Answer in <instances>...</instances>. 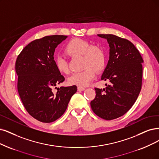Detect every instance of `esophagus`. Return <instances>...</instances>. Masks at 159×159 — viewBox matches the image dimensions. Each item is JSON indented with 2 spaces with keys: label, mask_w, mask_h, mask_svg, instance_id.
Listing matches in <instances>:
<instances>
[{
  "label": "esophagus",
  "mask_w": 159,
  "mask_h": 159,
  "mask_svg": "<svg viewBox=\"0 0 159 159\" xmlns=\"http://www.w3.org/2000/svg\"><path fill=\"white\" fill-rule=\"evenodd\" d=\"M77 90H78L79 91H83V90H85V88H84V87L80 86H77Z\"/></svg>",
  "instance_id": "obj_1"
}]
</instances>
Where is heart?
<instances>
[{
  "mask_svg": "<svg viewBox=\"0 0 159 159\" xmlns=\"http://www.w3.org/2000/svg\"><path fill=\"white\" fill-rule=\"evenodd\" d=\"M66 51L70 56H83V71L75 73L68 79L70 85L86 86L95 77V70L99 72L104 68L105 55L103 50L97 45H92L83 39L75 38L70 40L66 46ZM55 66L59 72L68 74V63L62 55H57L54 58Z\"/></svg>",
  "mask_w": 159,
  "mask_h": 159,
  "instance_id": "heart-1",
  "label": "heart"
}]
</instances>
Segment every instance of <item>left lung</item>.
I'll list each match as a JSON object with an SVG mask.
<instances>
[{"label":"left lung","mask_w":159,"mask_h":159,"mask_svg":"<svg viewBox=\"0 0 159 159\" xmlns=\"http://www.w3.org/2000/svg\"><path fill=\"white\" fill-rule=\"evenodd\" d=\"M107 39L109 60L102 80L109 81L102 89L95 88L90 106L96 115L113 120L124 115L136 102L142 89L143 60L130 41L111 34H98Z\"/></svg>","instance_id":"8db88e82"}]
</instances>
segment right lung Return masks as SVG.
I'll return each mask as SVG.
<instances>
[{
	"instance_id": "1",
	"label": "right lung",
	"mask_w": 159,
	"mask_h": 159,
	"mask_svg": "<svg viewBox=\"0 0 159 159\" xmlns=\"http://www.w3.org/2000/svg\"><path fill=\"white\" fill-rule=\"evenodd\" d=\"M66 38L55 34L36 39L17 57L16 72L20 97L28 113L40 122L49 123L60 118L77 90L75 85L56 87L65 78L56 67L54 54L57 45Z\"/></svg>"
}]
</instances>
